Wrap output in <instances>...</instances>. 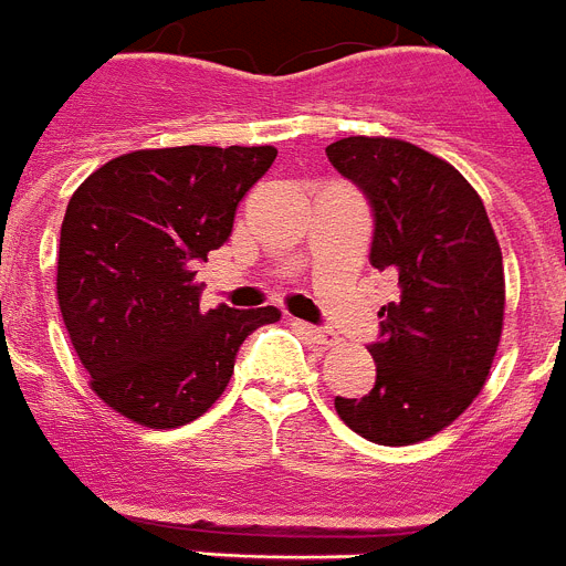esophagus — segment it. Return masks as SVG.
<instances>
[{
	"label": "esophagus",
	"mask_w": 566,
	"mask_h": 566,
	"mask_svg": "<svg viewBox=\"0 0 566 566\" xmlns=\"http://www.w3.org/2000/svg\"><path fill=\"white\" fill-rule=\"evenodd\" d=\"M297 329L306 332L308 337L315 343H321V346H335L337 343V335L332 329H323V326H312V323H297Z\"/></svg>",
	"instance_id": "obj_1"
}]
</instances>
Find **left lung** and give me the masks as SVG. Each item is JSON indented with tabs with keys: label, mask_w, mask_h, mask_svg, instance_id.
Wrapping results in <instances>:
<instances>
[{
	"label": "left lung",
	"mask_w": 566,
	"mask_h": 566,
	"mask_svg": "<svg viewBox=\"0 0 566 566\" xmlns=\"http://www.w3.org/2000/svg\"><path fill=\"white\" fill-rule=\"evenodd\" d=\"M371 209L369 263L398 280L369 343L364 398H335L343 423L384 447L427 441L490 375L504 326V263L484 202L461 171L403 139L346 137L326 148Z\"/></svg>",
	"instance_id": "left-lung-1"
}]
</instances>
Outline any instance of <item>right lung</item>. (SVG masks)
I'll list each match as a JSON object with an SVG mask.
<instances>
[{
  "mask_svg": "<svg viewBox=\"0 0 566 566\" xmlns=\"http://www.w3.org/2000/svg\"><path fill=\"white\" fill-rule=\"evenodd\" d=\"M272 145H180L96 168L67 202L56 297L91 389L151 429L200 418L237 349L280 312L202 308L200 260L231 237L237 206L272 168Z\"/></svg>",
  "mask_w": 566,
  "mask_h": 566,
  "instance_id": "1",
  "label": "right lung"
}]
</instances>
